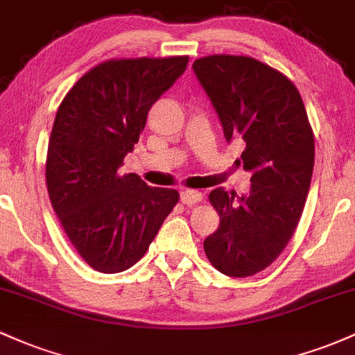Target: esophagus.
<instances>
[{
  "label": "esophagus",
  "mask_w": 355,
  "mask_h": 355,
  "mask_svg": "<svg viewBox=\"0 0 355 355\" xmlns=\"http://www.w3.org/2000/svg\"><path fill=\"white\" fill-rule=\"evenodd\" d=\"M180 200L184 205H196L202 200V193L193 192V190H184L180 193Z\"/></svg>",
  "instance_id": "esophagus-1"
}]
</instances>
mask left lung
<instances>
[{
    "mask_svg": "<svg viewBox=\"0 0 355 355\" xmlns=\"http://www.w3.org/2000/svg\"><path fill=\"white\" fill-rule=\"evenodd\" d=\"M193 72L225 139L246 143L241 163L251 171L248 196L210 192L220 224L204 241L205 254L224 275L246 278L266 270L297 229L313 173V131L295 84L256 58L202 57Z\"/></svg>",
    "mask_w": 355,
    "mask_h": 355,
    "instance_id": "8db88e82",
    "label": "left lung"
}]
</instances>
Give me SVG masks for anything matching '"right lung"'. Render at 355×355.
<instances>
[{"mask_svg": "<svg viewBox=\"0 0 355 355\" xmlns=\"http://www.w3.org/2000/svg\"><path fill=\"white\" fill-rule=\"evenodd\" d=\"M187 64V55L111 58L85 72L58 106L46 189L69 241L92 270L121 272L138 263L180 198L118 168L139 141L150 107Z\"/></svg>", "mask_w": 355, "mask_h": 355, "instance_id": "obj_1", "label": "right lung"}]
</instances>
